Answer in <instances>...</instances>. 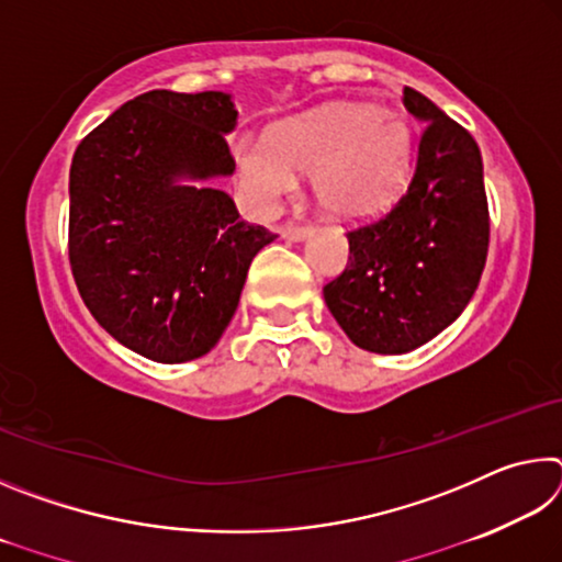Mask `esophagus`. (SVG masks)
Masks as SVG:
<instances>
[{
	"mask_svg": "<svg viewBox=\"0 0 562 562\" xmlns=\"http://www.w3.org/2000/svg\"><path fill=\"white\" fill-rule=\"evenodd\" d=\"M312 235V225H297V223H288L282 227V237L284 240H294L300 243L304 240V237Z\"/></svg>",
	"mask_w": 562,
	"mask_h": 562,
	"instance_id": "esophagus-1",
	"label": "esophagus"
}]
</instances>
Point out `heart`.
<instances>
[{"label":"heart","instance_id":"heart-1","mask_svg":"<svg viewBox=\"0 0 562 562\" xmlns=\"http://www.w3.org/2000/svg\"><path fill=\"white\" fill-rule=\"evenodd\" d=\"M414 138L408 123L372 103H331L288 121L268 140L237 148L247 198L270 211L294 188V176L315 178L319 211L341 223L384 213L408 183Z\"/></svg>","mask_w":562,"mask_h":562}]
</instances>
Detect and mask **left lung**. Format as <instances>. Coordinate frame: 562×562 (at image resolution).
Segmentation results:
<instances>
[{"label":"left lung","mask_w":562,"mask_h":562,"mask_svg":"<svg viewBox=\"0 0 562 562\" xmlns=\"http://www.w3.org/2000/svg\"><path fill=\"white\" fill-rule=\"evenodd\" d=\"M404 106L426 123L412 183L382 221L347 233V268L325 284L331 317L376 355H406L459 319L488 255V201L473 136L408 87Z\"/></svg>","instance_id":"1"}]
</instances>
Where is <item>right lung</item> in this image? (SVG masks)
Segmentation results:
<instances>
[{
	"mask_svg": "<svg viewBox=\"0 0 562 562\" xmlns=\"http://www.w3.org/2000/svg\"><path fill=\"white\" fill-rule=\"evenodd\" d=\"M231 93H140L93 128L69 173V260L93 319L136 355L180 364L211 351L250 262L274 240L225 190Z\"/></svg>",
	"mask_w": 562,
	"mask_h": 562,
	"instance_id": "right-lung-1",
	"label": "right lung"
}]
</instances>
